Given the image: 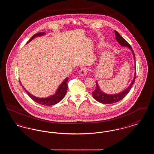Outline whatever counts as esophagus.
Wrapping results in <instances>:
<instances>
[{"label":"esophagus","instance_id":"1","mask_svg":"<svg viewBox=\"0 0 154 154\" xmlns=\"http://www.w3.org/2000/svg\"><path fill=\"white\" fill-rule=\"evenodd\" d=\"M88 72V69L86 68V67H84V68H81V70H80V72H79V74L82 76H84V75H85L87 74Z\"/></svg>","mask_w":154,"mask_h":154}]
</instances>
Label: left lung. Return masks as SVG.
<instances>
[{
  "label": "left lung",
  "mask_w": 154,
  "mask_h": 154,
  "mask_svg": "<svg viewBox=\"0 0 154 154\" xmlns=\"http://www.w3.org/2000/svg\"><path fill=\"white\" fill-rule=\"evenodd\" d=\"M115 35H116V40L119 43V44H121L122 46L128 47L131 50L133 57H134V62H135V55H134L133 50H132L131 45L129 44V43L122 37L119 34V33L117 31H116V30H115ZM135 67H136V66H135ZM136 72H135V73H134V77L133 80H132L131 84L128 88L125 90L124 91L120 92L117 94H116V95H108V94L103 93L99 87L97 81H96V89L92 92V96H93L94 98L97 102L103 103V104H112V103L117 102L118 101L122 100L123 98H124L126 95L129 93V92L130 91L131 89L132 88V86L134 84V81L136 79Z\"/></svg>",
  "instance_id": "1"
}]
</instances>
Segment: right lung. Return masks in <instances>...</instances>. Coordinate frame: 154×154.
Listing matches in <instances>:
<instances>
[{
	"label": "right lung",
	"instance_id": "1",
	"mask_svg": "<svg viewBox=\"0 0 154 154\" xmlns=\"http://www.w3.org/2000/svg\"><path fill=\"white\" fill-rule=\"evenodd\" d=\"M44 34H45L44 32L37 33L30 38L29 40L27 42V43L30 42L32 39H33L35 37L42 36V35H44ZM67 81H68V78H66V79L63 81L62 82V83L60 85L56 93L54 95L48 97H45V98L37 97L35 96L31 95L25 88H24V89L25 90L26 92L27 93V94L35 102H36L38 104H40L42 105H44V106H52V105H54V104L58 103L60 100H62V99L64 97V96L66 95L67 89ZM22 87H23V86H22Z\"/></svg>",
	"mask_w": 154,
	"mask_h": 154
}]
</instances>
